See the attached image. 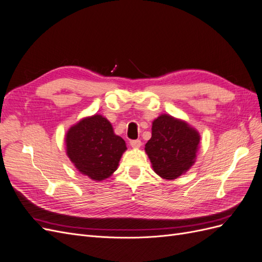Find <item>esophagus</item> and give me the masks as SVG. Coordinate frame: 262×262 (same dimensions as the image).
Instances as JSON below:
<instances>
[{"label": "esophagus", "mask_w": 262, "mask_h": 262, "mask_svg": "<svg viewBox=\"0 0 262 262\" xmlns=\"http://www.w3.org/2000/svg\"><path fill=\"white\" fill-rule=\"evenodd\" d=\"M130 145L133 148H139L142 145V142L140 140H132V141H130Z\"/></svg>", "instance_id": "esophagus-1"}]
</instances>
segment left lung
<instances>
[{"instance_id":"left-lung-1","label":"left lung","mask_w":262,"mask_h":262,"mask_svg":"<svg viewBox=\"0 0 262 262\" xmlns=\"http://www.w3.org/2000/svg\"><path fill=\"white\" fill-rule=\"evenodd\" d=\"M199 143L200 134L193 126L181 119L163 114L152 122V138L144 149L157 175L173 180L192 167Z\"/></svg>"}]
</instances>
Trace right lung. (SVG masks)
I'll use <instances>...</instances> for the list:
<instances>
[{
    "label": "right lung",
    "mask_w": 262,
    "mask_h": 262,
    "mask_svg": "<svg viewBox=\"0 0 262 262\" xmlns=\"http://www.w3.org/2000/svg\"><path fill=\"white\" fill-rule=\"evenodd\" d=\"M64 140L70 161L82 175L94 181L112 176L126 149L124 140L115 133L108 119L97 114L73 124Z\"/></svg>",
    "instance_id": "right-lung-1"
}]
</instances>
